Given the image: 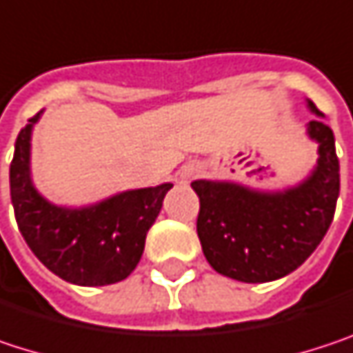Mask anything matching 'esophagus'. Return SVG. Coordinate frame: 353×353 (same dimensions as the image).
Returning a JSON list of instances; mask_svg holds the SVG:
<instances>
[{"label": "esophagus", "instance_id": "34e87169", "mask_svg": "<svg viewBox=\"0 0 353 353\" xmlns=\"http://www.w3.org/2000/svg\"><path fill=\"white\" fill-rule=\"evenodd\" d=\"M196 168L194 165H185V168H181V172H179V179L181 181H188V179H192V177L196 176Z\"/></svg>", "mask_w": 353, "mask_h": 353}]
</instances>
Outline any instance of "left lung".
<instances>
[{"instance_id":"obj_1","label":"left lung","mask_w":353,"mask_h":353,"mask_svg":"<svg viewBox=\"0 0 353 353\" xmlns=\"http://www.w3.org/2000/svg\"><path fill=\"white\" fill-rule=\"evenodd\" d=\"M309 106L321 114L313 102ZM309 134L319 143L317 170L284 194L192 181L200 198L198 239L219 274L249 284L272 282L303 265L323 241L339 196V159L325 122L311 120Z\"/></svg>"}]
</instances>
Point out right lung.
Returning <instances> with one entry per match:
<instances>
[{"label": "right lung", "mask_w": 353, "mask_h": 353, "mask_svg": "<svg viewBox=\"0 0 353 353\" xmlns=\"http://www.w3.org/2000/svg\"><path fill=\"white\" fill-rule=\"evenodd\" d=\"M38 116L20 130L10 165V194L24 241L52 274L71 284L106 286L128 278L172 183L122 192L79 210L46 202L30 181L28 165Z\"/></svg>", "instance_id": "obj_1"}]
</instances>
